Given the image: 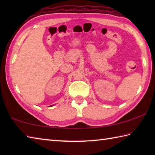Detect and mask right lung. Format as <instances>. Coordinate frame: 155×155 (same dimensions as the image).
<instances>
[{
    "label": "right lung",
    "mask_w": 155,
    "mask_h": 155,
    "mask_svg": "<svg viewBox=\"0 0 155 155\" xmlns=\"http://www.w3.org/2000/svg\"><path fill=\"white\" fill-rule=\"evenodd\" d=\"M51 106H52V105H51Z\"/></svg>",
    "instance_id": "obj_1"
}]
</instances>
